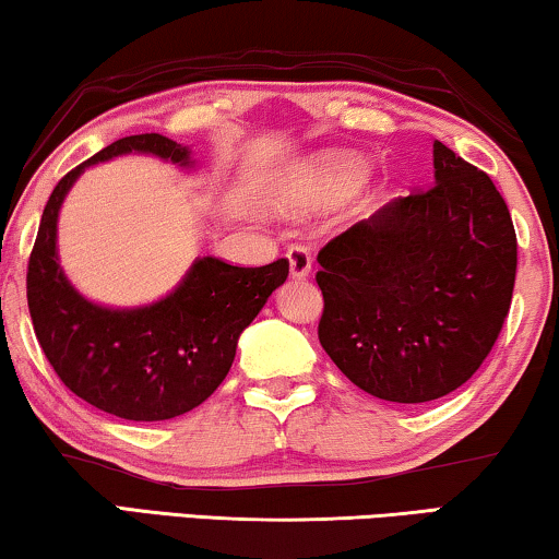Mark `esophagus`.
I'll use <instances>...</instances> for the list:
<instances>
[{
	"mask_svg": "<svg viewBox=\"0 0 559 559\" xmlns=\"http://www.w3.org/2000/svg\"><path fill=\"white\" fill-rule=\"evenodd\" d=\"M287 262H289V277H293V280L310 277L312 260H310V252H307L305 247H293V249H289Z\"/></svg>",
	"mask_w": 559,
	"mask_h": 559,
	"instance_id": "obj_1",
	"label": "esophagus"
}]
</instances>
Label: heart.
<instances>
[{
	"label": "heart",
	"instance_id": "b5f03b06",
	"mask_svg": "<svg viewBox=\"0 0 559 559\" xmlns=\"http://www.w3.org/2000/svg\"><path fill=\"white\" fill-rule=\"evenodd\" d=\"M362 179H366V160L358 156H330L312 160L302 171L289 176V181L280 186V191H274L272 206L280 214H295L322 197L353 191Z\"/></svg>",
	"mask_w": 559,
	"mask_h": 559
}]
</instances>
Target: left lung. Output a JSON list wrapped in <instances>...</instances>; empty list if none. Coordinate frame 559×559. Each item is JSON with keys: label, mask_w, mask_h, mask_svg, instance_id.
I'll return each instance as SVG.
<instances>
[{"label": "left lung", "mask_w": 559, "mask_h": 559, "mask_svg": "<svg viewBox=\"0 0 559 559\" xmlns=\"http://www.w3.org/2000/svg\"><path fill=\"white\" fill-rule=\"evenodd\" d=\"M320 345L360 391L426 403L456 391L512 305L516 234L497 186L441 141L433 186L320 249Z\"/></svg>", "instance_id": "left-lung-1"}]
</instances>
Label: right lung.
<instances>
[{"label":"right lung","mask_w":559,"mask_h":559,"mask_svg":"<svg viewBox=\"0 0 559 559\" xmlns=\"http://www.w3.org/2000/svg\"><path fill=\"white\" fill-rule=\"evenodd\" d=\"M153 156L197 171L189 145L160 133L128 135L64 176L47 201L27 266V305L39 347L64 385L126 420H166L204 403L229 373L239 335L287 280L289 262L234 266L199 257L166 297L139 307L87 299L64 274L58 222L85 168Z\"/></svg>","instance_id":"1"}]
</instances>
